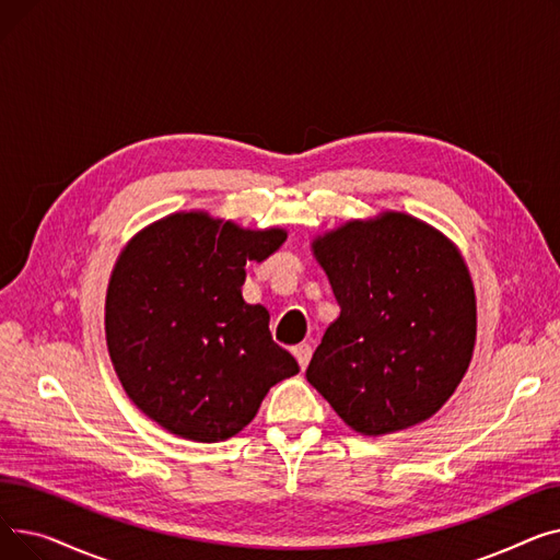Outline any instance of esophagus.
Returning <instances> with one entry per match:
<instances>
[{
    "instance_id": "esophagus-1",
    "label": "esophagus",
    "mask_w": 560,
    "mask_h": 560,
    "mask_svg": "<svg viewBox=\"0 0 560 560\" xmlns=\"http://www.w3.org/2000/svg\"><path fill=\"white\" fill-rule=\"evenodd\" d=\"M292 354H295V359H298L300 368L304 370V368L308 365V361H311V354H313V349H311V345L302 342V345H298L295 349H292Z\"/></svg>"
}]
</instances>
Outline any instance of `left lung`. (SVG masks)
I'll return each instance as SVG.
<instances>
[{"label":"left lung","instance_id":"1","mask_svg":"<svg viewBox=\"0 0 560 560\" xmlns=\"http://www.w3.org/2000/svg\"><path fill=\"white\" fill-rule=\"evenodd\" d=\"M311 247L340 315L308 363V384L363 435L429 420L454 395L477 340L475 285L456 245L388 211Z\"/></svg>","mask_w":560,"mask_h":560}]
</instances>
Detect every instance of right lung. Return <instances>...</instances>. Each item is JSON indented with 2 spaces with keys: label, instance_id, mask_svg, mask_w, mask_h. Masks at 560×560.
Masks as SVG:
<instances>
[{
  "label": "right lung",
  "instance_id": "obj_1",
  "mask_svg": "<svg viewBox=\"0 0 560 560\" xmlns=\"http://www.w3.org/2000/svg\"><path fill=\"white\" fill-rule=\"evenodd\" d=\"M283 241V229L252 231L203 211L167 215L129 241L108 281L106 345L147 418L220 443L300 372L272 340L270 313L241 290L247 260H265Z\"/></svg>",
  "mask_w": 560,
  "mask_h": 560
}]
</instances>
